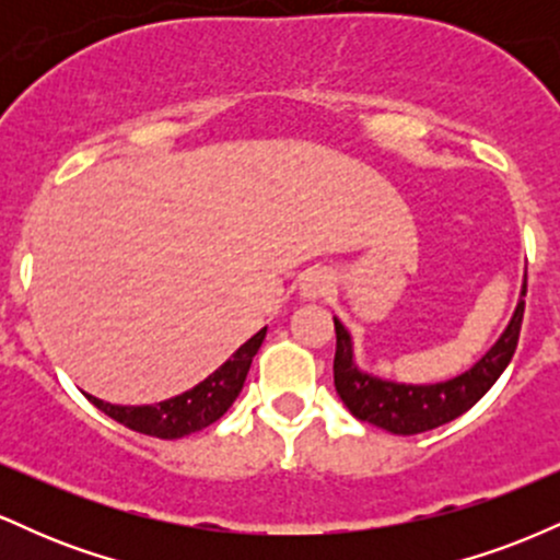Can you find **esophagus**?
Returning a JSON list of instances; mask_svg holds the SVG:
<instances>
[{
    "label": "esophagus",
    "instance_id": "obj_1",
    "mask_svg": "<svg viewBox=\"0 0 560 560\" xmlns=\"http://www.w3.org/2000/svg\"><path fill=\"white\" fill-rule=\"evenodd\" d=\"M329 287H331L329 273L320 271V268H313V271H307L305 279H302L300 292H302V298L318 300V298H324L326 292H329Z\"/></svg>",
    "mask_w": 560,
    "mask_h": 560
}]
</instances>
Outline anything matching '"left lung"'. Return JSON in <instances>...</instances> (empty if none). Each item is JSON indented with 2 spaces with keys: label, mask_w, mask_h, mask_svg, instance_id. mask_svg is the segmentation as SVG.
I'll list each match as a JSON object with an SVG mask.
<instances>
[{
  "label": "left lung",
  "mask_w": 560,
  "mask_h": 560,
  "mask_svg": "<svg viewBox=\"0 0 560 560\" xmlns=\"http://www.w3.org/2000/svg\"><path fill=\"white\" fill-rule=\"evenodd\" d=\"M522 298H526V276ZM522 320L524 300H518L516 313H513L508 329L500 334V339L490 347V352L474 369H468L466 374L440 384H395L363 374L352 363L350 334L339 324V318H334V331H337L334 387H337V395L342 397L347 410L355 419L402 436L429 432V429L458 419L460 413H466L468 408H474L487 395V389L498 382L505 365L511 363L513 352H516Z\"/></svg>",
  "instance_id": "8db88e82"
}]
</instances>
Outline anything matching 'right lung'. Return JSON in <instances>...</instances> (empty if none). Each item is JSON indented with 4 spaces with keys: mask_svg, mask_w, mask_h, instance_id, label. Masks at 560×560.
<instances>
[{
    "mask_svg": "<svg viewBox=\"0 0 560 560\" xmlns=\"http://www.w3.org/2000/svg\"><path fill=\"white\" fill-rule=\"evenodd\" d=\"M262 339H266V329L249 337L221 369L213 371L205 382H199L197 387L158 405H113L96 400L92 395L86 397L102 413L133 429V432L158 436V440H178V436L210 427L226 413L231 402L240 397L244 378H247V371L253 365L255 352L260 350Z\"/></svg>",
    "mask_w": 560,
    "mask_h": 560,
    "instance_id": "obj_1",
    "label": "right lung"
}]
</instances>
